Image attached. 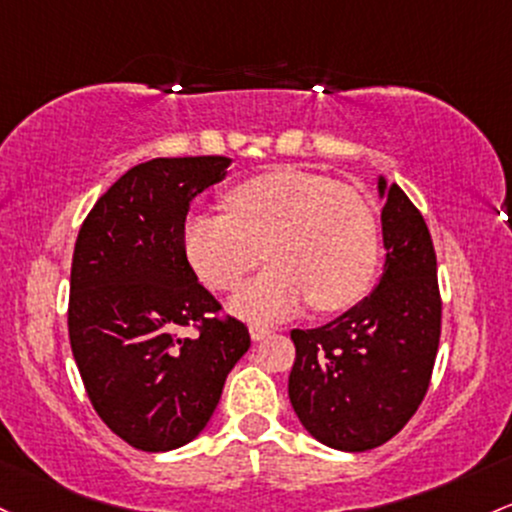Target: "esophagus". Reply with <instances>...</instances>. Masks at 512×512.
Segmentation results:
<instances>
[{"label": "esophagus", "mask_w": 512, "mask_h": 512, "mask_svg": "<svg viewBox=\"0 0 512 512\" xmlns=\"http://www.w3.org/2000/svg\"><path fill=\"white\" fill-rule=\"evenodd\" d=\"M269 335H272V330L265 328V325H257V323L250 325V338L255 342L265 340V338H269Z\"/></svg>", "instance_id": "esophagus-1"}]
</instances>
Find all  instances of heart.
I'll return each mask as SVG.
<instances>
[{
	"label": "heart",
	"mask_w": 512,
	"mask_h": 512,
	"mask_svg": "<svg viewBox=\"0 0 512 512\" xmlns=\"http://www.w3.org/2000/svg\"><path fill=\"white\" fill-rule=\"evenodd\" d=\"M230 213H192L182 245L211 289L233 291L262 262L274 265L235 296L233 311L277 320L306 301L320 313L350 308L374 282L379 223L369 201L325 174L277 167L235 184Z\"/></svg>",
	"instance_id": "heart-1"
}]
</instances>
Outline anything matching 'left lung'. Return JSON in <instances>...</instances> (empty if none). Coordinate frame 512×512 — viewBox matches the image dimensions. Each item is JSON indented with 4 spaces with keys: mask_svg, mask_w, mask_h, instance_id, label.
Returning <instances> with one entry per match:
<instances>
[{
    "mask_svg": "<svg viewBox=\"0 0 512 512\" xmlns=\"http://www.w3.org/2000/svg\"><path fill=\"white\" fill-rule=\"evenodd\" d=\"M386 262L372 294L333 323L291 330L289 398L323 445L367 452L389 442L428 393L442 301L425 218L398 184L379 177Z\"/></svg>",
    "mask_w": 512,
    "mask_h": 512,
    "instance_id": "obj_1",
    "label": "left lung"
}]
</instances>
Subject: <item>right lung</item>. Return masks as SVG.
Here are the masks:
<instances>
[{
	"mask_svg": "<svg viewBox=\"0 0 512 512\" xmlns=\"http://www.w3.org/2000/svg\"><path fill=\"white\" fill-rule=\"evenodd\" d=\"M230 157H155L131 167L84 218L72 255V355L111 432L143 452L192 442L250 347L245 323L218 318L182 245L194 196ZM194 327L187 339L181 328Z\"/></svg>",
	"mask_w": 512,
	"mask_h": 512,
	"instance_id": "1",
	"label": "right lung"
}]
</instances>
